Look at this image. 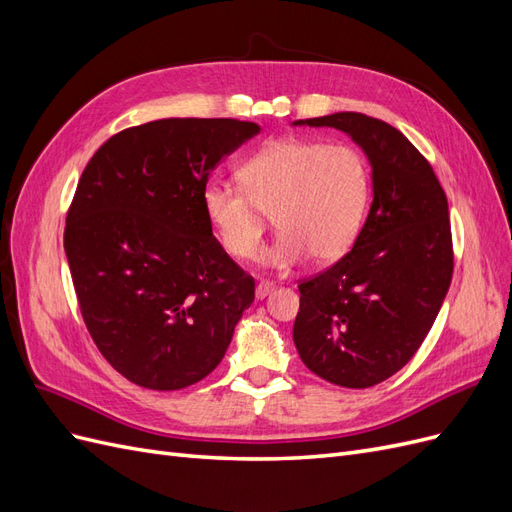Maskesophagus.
I'll list each match as a JSON object with an SVG mask.
<instances>
[{"mask_svg": "<svg viewBox=\"0 0 512 512\" xmlns=\"http://www.w3.org/2000/svg\"><path fill=\"white\" fill-rule=\"evenodd\" d=\"M271 292H273V284H269V282H260V284L256 286V299H258V301H262L265 297H269Z\"/></svg>", "mask_w": 512, "mask_h": 512, "instance_id": "obj_1", "label": "esophagus"}]
</instances>
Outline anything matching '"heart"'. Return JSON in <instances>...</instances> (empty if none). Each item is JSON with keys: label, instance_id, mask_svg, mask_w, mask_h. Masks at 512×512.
I'll use <instances>...</instances> for the list:
<instances>
[{"label": "heart", "instance_id": "1", "mask_svg": "<svg viewBox=\"0 0 512 512\" xmlns=\"http://www.w3.org/2000/svg\"><path fill=\"white\" fill-rule=\"evenodd\" d=\"M243 185L209 179L200 200L224 250L237 260L258 254L267 215L280 237L262 262L288 271L312 258L333 265L359 237L369 203V168L359 151L305 138H282L239 166Z\"/></svg>", "mask_w": 512, "mask_h": 512}]
</instances>
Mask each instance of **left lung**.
Segmentation results:
<instances>
[{
  "label": "left lung",
  "mask_w": 512,
  "mask_h": 512,
  "mask_svg": "<svg viewBox=\"0 0 512 512\" xmlns=\"http://www.w3.org/2000/svg\"><path fill=\"white\" fill-rule=\"evenodd\" d=\"M335 128L371 166L374 200L352 250L299 284L292 339L316 376L367 389L404 367L433 327L453 277L448 200L429 162L397 128L363 113L299 119Z\"/></svg>",
  "instance_id": "left-lung-1"
}]
</instances>
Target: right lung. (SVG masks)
Segmentation results:
<instances>
[{"label": "right lung", "mask_w": 512, "mask_h": 512, "mask_svg": "<svg viewBox=\"0 0 512 512\" xmlns=\"http://www.w3.org/2000/svg\"><path fill=\"white\" fill-rule=\"evenodd\" d=\"M256 134L252 121L158 119L108 138L83 170L64 235L76 299L104 359L138 386L209 376L254 303L200 190Z\"/></svg>", "instance_id": "right-lung-1"}]
</instances>
